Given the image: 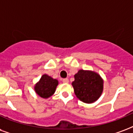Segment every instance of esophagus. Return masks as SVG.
<instances>
[{
	"instance_id": "obj_1",
	"label": "esophagus",
	"mask_w": 133,
	"mask_h": 133,
	"mask_svg": "<svg viewBox=\"0 0 133 133\" xmlns=\"http://www.w3.org/2000/svg\"><path fill=\"white\" fill-rule=\"evenodd\" d=\"M62 82L63 83H68L69 82V79H68L67 78H64L62 79Z\"/></svg>"
}]
</instances>
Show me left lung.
<instances>
[{
	"instance_id": "1",
	"label": "left lung",
	"mask_w": 133,
	"mask_h": 133,
	"mask_svg": "<svg viewBox=\"0 0 133 133\" xmlns=\"http://www.w3.org/2000/svg\"><path fill=\"white\" fill-rule=\"evenodd\" d=\"M72 85L75 94L80 101L85 103H92L102 94L103 81L97 73L79 70L75 75V81Z\"/></svg>"
}]
</instances>
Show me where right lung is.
I'll use <instances>...</instances> for the list:
<instances>
[{
  "label": "right lung",
  "instance_id": "right-lung-1",
  "mask_svg": "<svg viewBox=\"0 0 133 133\" xmlns=\"http://www.w3.org/2000/svg\"><path fill=\"white\" fill-rule=\"evenodd\" d=\"M58 84V80L54 79L48 75H43L40 81L35 85V92L42 98H49L55 92Z\"/></svg>",
  "mask_w": 133,
  "mask_h": 133
}]
</instances>
